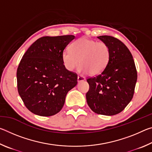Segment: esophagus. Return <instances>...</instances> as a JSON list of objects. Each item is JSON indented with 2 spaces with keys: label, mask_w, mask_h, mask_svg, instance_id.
Wrapping results in <instances>:
<instances>
[{
  "label": "esophagus",
  "mask_w": 152,
  "mask_h": 152,
  "mask_svg": "<svg viewBox=\"0 0 152 152\" xmlns=\"http://www.w3.org/2000/svg\"><path fill=\"white\" fill-rule=\"evenodd\" d=\"M77 80H78V82H83L85 80V78L83 76H78V79H77Z\"/></svg>",
  "instance_id": "34e87169"
}]
</instances>
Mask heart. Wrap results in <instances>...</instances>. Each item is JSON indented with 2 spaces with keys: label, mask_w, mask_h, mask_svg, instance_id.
I'll list each match as a JSON object with an SVG mask.
<instances>
[{
  "label": "heart",
  "mask_w": 152,
  "mask_h": 152,
  "mask_svg": "<svg viewBox=\"0 0 152 152\" xmlns=\"http://www.w3.org/2000/svg\"><path fill=\"white\" fill-rule=\"evenodd\" d=\"M64 66L72 71L80 63L79 72L98 75L104 71L110 57V48L107 43L97 42L87 37H81L72 43L70 50L62 53Z\"/></svg>",
  "instance_id": "obj_1"
}]
</instances>
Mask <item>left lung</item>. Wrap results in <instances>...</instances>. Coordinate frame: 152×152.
<instances>
[{
    "instance_id": "left-lung-1",
    "label": "left lung",
    "mask_w": 152,
    "mask_h": 152,
    "mask_svg": "<svg viewBox=\"0 0 152 152\" xmlns=\"http://www.w3.org/2000/svg\"><path fill=\"white\" fill-rule=\"evenodd\" d=\"M109 45L110 57L104 71L86 80V101L92 111L112 116L122 111L132 101L137 79L134 60L124 43L112 36L97 37Z\"/></svg>"
}]
</instances>
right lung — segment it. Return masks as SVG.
I'll return each mask as SVG.
<instances>
[{"mask_svg": "<svg viewBox=\"0 0 152 152\" xmlns=\"http://www.w3.org/2000/svg\"><path fill=\"white\" fill-rule=\"evenodd\" d=\"M74 35L45 36L36 40L23 56L17 72V88L31 112L43 117L57 114L66 94L77 84V74L66 70L64 49Z\"/></svg>", "mask_w": 152, "mask_h": 152, "instance_id": "1", "label": "right lung"}]
</instances>
